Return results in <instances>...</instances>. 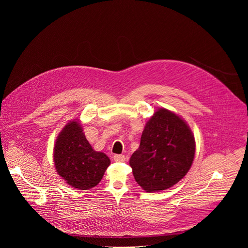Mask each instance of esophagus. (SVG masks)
Returning a JSON list of instances; mask_svg holds the SVG:
<instances>
[{"instance_id":"34e87169","label":"esophagus","mask_w":248,"mask_h":248,"mask_svg":"<svg viewBox=\"0 0 248 248\" xmlns=\"http://www.w3.org/2000/svg\"><path fill=\"white\" fill-rule=\"evenodd\" d=\"M114 160H115L116 162H119V163L124 162V161H125V156H124V155H115V156H114Z\"/></svg>"}]
</instances>
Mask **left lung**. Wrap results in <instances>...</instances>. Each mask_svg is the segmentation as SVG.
<instances>
[{
  "instance_id": "obj_1",
  "label": "left lung",
  "mask_w": 248,
  "mask_h": 248,
  "mask_svg": "<svg viewBox=\"0 0 248 248\" xmlns=\"http://www.w3.org/2000/svg\"><path fill=\"white\" fill-rule=\"evenodd\" d=\"M194 154V136L186 122L160 109L147 122L129 165L136 183L155 192L179 183L189 170Z\"/></svg>"
}]
</instances>
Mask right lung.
Masks as SVG:
<instances>
[{"mask_svg":"<svg viewBox=\"0 0 248 248\" xmlns=\"http://www.w3.org/2000/svg\"><path fill=\"white\" fill-rule=\"evenodd\" d=\"M57 172L73 187L87 190L102 180L111 161L92 149L78 122H70L59 134L54 148Z\"/></svg>","mask_w":248,"mask_h":248,"instance_id":"obj_1","label":"right lung"}]
</instances>
